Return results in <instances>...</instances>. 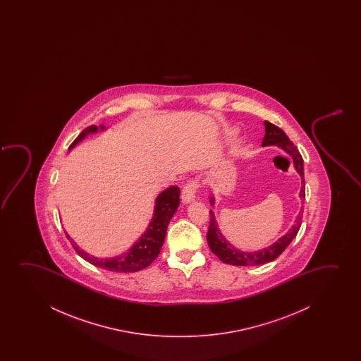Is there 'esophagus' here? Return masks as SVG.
I'll use <instances>...</instances> for the list:
<instances>
[{"instance_id":"obj_1","label":"esophagus","mask_w":361,"mask_h":361,"mask_svg":"<svg viewBox=\"0 0 361 361\" xmlns=\"http://www.w3.org/2000/svg\"><path fill=\"white\" fill-rule=\"evenodd\" d=\"M198 188H200V181L198 178H191L183 190V202L188 203L195 200L196 192H197Z\"/></svg>"}]
</instances>
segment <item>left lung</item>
<instances>
[{"label":"left lung","mask_w":361,"mask_h":361,"mask_svg":"<svg viewBox=\"0 0 361 361\" xmlns=\"http://www.w3.org/2000/svg\"><path fill=\"white\" fill-rule=\"evenodd\" d=\"M265 135L262 139V147L267 145H277L280 148L283 149L287 154L291 155L293 159V165L297 170V173H300L302 178L301 192L300 197H306L305 192V173H303V159L301 154L298 152V149L293 145L290 138L287 137L286 133L279 128L275 124L270 123L265 121ZM211 203L213 204V197L211 198ZM302 222V209L298 213L295 224L292 226L291 229L286 233L283 237L280 238L276 243H274L269 247H265L262 250L254 252H245L239 250L237 247H233L231 243L228 242L226 238L223 237L222 233L219 232L217 222L214 219V214L212 211H209V227L207 232V243L209 249L213 254H216L219 260L229 265H237V267H250V265H262L267 262L275 260L276 257L281 255V252L288 247V244L293 240V238L296 237L297 233L300 231Z\"/></svg>","instance_id":"obj_1"}]
</instances>
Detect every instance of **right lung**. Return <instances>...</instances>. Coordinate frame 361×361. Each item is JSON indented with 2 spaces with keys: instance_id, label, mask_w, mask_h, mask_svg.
I'll list each match as a JSON object with an SVG mask.
<instances>
[{
  "instance_id": "obj_1",
  "label": "right lung",
  "mask_w": 361,
  "mask_h": 361,
  "mask_svg": "<svg viewBox=\"0 0 361 361\" xmlns=\"http://www.w3.org/2000/svg\"><path fill=\"white\" fill-rule=\"evenodd\" d=\"M99 128L104 129V126H101ZM94 132H97L96 126H90L84 129L79 134V137L71 143L69 149L74 148L75 145L81 142L87 134L94 133ZM178 204H180V188L178 186H171L164 190L155 201L154 216L149 223L147 231L142 237L139 238L138 242L134 243L133 247H130L128 252L122 254L121 257H109V259L91 257L82 249H80L79 245L68 234L66 237L70 239L75 252L94 267L114 272L139 271V270H143L144 267H149L158 257L165 240L169 222L176 212Z\"/></svg>"
}]
</instances>
